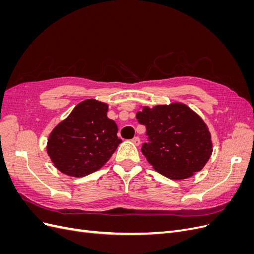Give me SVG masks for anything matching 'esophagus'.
<instances>
[{"label":"esophagus","mask_w":254,"mask_h":254,"mask_svg":"<svg viewBox=\"0 0 254 254\" xmlns=\"http://www.w3.org/2000/svg\"><path fill=\"white\" fill-rule=\"evenodd\" d=\"M132 143H133L134 145H136V146H139V145H140V143H141V141H140V137L135 136L134 139H132Z\"/></svg>","instance_id":"esophagus-1"}]
</instances>
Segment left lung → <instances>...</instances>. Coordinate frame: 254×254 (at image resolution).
I'll use <instances>...</instances> for the list:
<instances>
[{
  "label": "left lung",
  "mask_w": 254,
  "mask_h": 254,
  "mask_svg": "<svg viewBox=\"0 0 254 254\" xmlns=\"http://www.w3.org/2000/svg\"><path fill=\"white\" fill-rule=\"evenodd\" d=\"M136 119L146 126L150 142L143 144V155L153 170L168 179L190 178L200 172L212 156L209 127L186 104L141 106Z\"/></svg>",
  "instance_id": "1"
}]
</instances>
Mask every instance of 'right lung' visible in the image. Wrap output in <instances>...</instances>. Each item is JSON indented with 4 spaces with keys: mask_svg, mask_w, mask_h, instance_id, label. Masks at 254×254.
Masks as SVG:
<instances>
[{
    "mask_svg": "<svg viewBox=\"0 0 254 254\" xmlns=\"http://www.w3.org/2000/svg\"><path fill=\"white\" fill-rule=\"evenodd\" d=\"M107 112L108 104L86 99L52 130L47 151L59 172L80 178L108 162L122 140L117 123Z\"/></svg>",
    "mask_w": 254,
    "mask_h": 254,
    "instance_id": "1",
    "label": "right lung"
}]
</instances>
